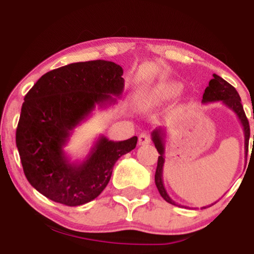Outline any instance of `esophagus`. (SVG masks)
I'll use <instances>...</instances> for the list:
<instances>
[{
  "instance_id": "esophagus-1",
  "label": "esophagus",
  "mask_w": 254,
  "mask_h": 254,
  "mask_svg": "<svg viewBox=\"0 0 254 254\" xmlns=\"http://www.w3.org/2000/svg\"><path fill=\"white\" fill-rule=\"evenodd\" d=\"M150 142V137L149 135H147V133L142 132L141 135L138 136V144L139 145H144V144H148Z\"/></svg>"
}]
</instances>
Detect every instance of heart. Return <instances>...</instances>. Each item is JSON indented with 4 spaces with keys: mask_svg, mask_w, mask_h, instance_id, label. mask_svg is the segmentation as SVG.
Listing matches in <instances>:
<instances>
[{
    "mask_svg": "<svg viewBox=\"0 0 254 254\" xmlns=\"http://www.w3.org/2000/svg\"><path fill=\"white\" fill-rule=\"evenodd\" d=\"M180 92H182V86L176 82L160 83L151 90L150 94L148 95V100L153 104L165 103V101L178 97Z\"/></svg>",
    "mask_w": 254,
    "mask_h": 254,
    "instance_id": "heart-1",
    "label": "heart"
}]
</instances>
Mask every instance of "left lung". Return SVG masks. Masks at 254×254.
Masks as SVG:
<instances>
[{"label":"left lung","mask_w":254,"mask_h":254,"mask_svg":"<svg viewBox=\"0 0 254 254\" xmlns=\"http://www.w3.org/2000/svg\"><path fill=\"white\" fill-rule=\"evenodd\" d=\"M214 78H211L209 86L204 90L202 103H214V101H222L228 109H230L235 115L238 116L239 121H240L241 125L244 127V135H245V154L247 156V151H249V141H250V124L249 119H247L243 105H241V99L237 89L232 86V84L223 80L218 75H212ZM165 132L162 129H155L151 132V139H153L155 148L159 151L160 156L157 159V167L155 172V185L159 190L161 197L164 198L166 202L173 205H178L172 198L168 196L167 191H166L164 186V179H162V172H164V164H165V142H164ZM253 142H254V135H253ZM254 145V143H253ZM212 205V204H211ZM208 205V206H211ZM208 206H203L202 209L208 208Z\"/></svg>","instance_id":"8db88e82"}]
</instances>
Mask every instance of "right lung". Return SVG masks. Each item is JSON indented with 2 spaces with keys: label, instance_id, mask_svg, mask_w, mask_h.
I'll list each match as a JSON object with an SVG mask.
<instances>
[{
  "label": "right lung",
  "instance_id": "right-lung-1",
  "mask_svg": "<svg viewBox=\"0 0 254 254\" xmlns=\"http://www.w3.org/2000/svg\"><path fill=\"white\" fill-rule=\"evenodd\" d=\"M123 69L110 61L71 63L44 74L25 95L16 127L24 173L38 192L68 206L97 198L113 166L135 149L137 137L110 141L100 136L82 162H70L63 148L72 130L95 106L117 103L124 89Z\"/></svg>",
  "mask_w": 254,
  "mask_h": 254
}]
</instances>
